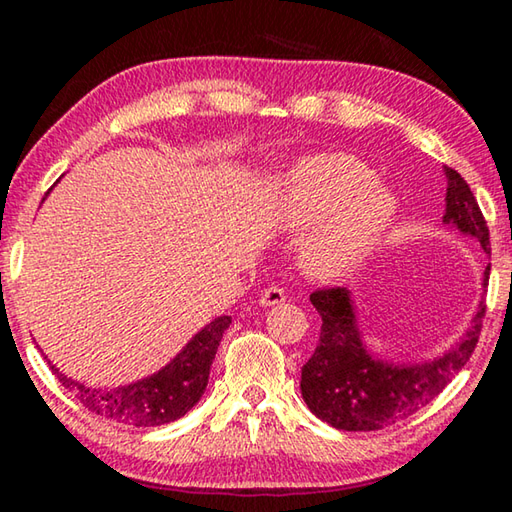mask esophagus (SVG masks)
<instances>
[{
	"instance_id": "34e87169",
	"label": "esophagus",
	"mask_w": 512,
	"mask_h": 512,
	"mask_svg": "<svg viewBox=\"0 0 512 512\" xmlns=\"http://www.w3.org/2000/svg\"><path fill=\"white\" fill-rule=\"evenodd\" d=\"M287 300V293L280 287H268L262 291V296H259V305L262 307H275V305H282V302Z\"/></svg>"
}]
</instances>
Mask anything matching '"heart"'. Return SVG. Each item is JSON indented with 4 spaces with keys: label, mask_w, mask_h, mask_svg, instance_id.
<instances>
[{
    "label": "heart",
    "mask_w": 512,
    "mask_h": 512,
    "mask_svg": "<svg viewBox=\"0 0 512 512\" xmlns=\"http://www.w3.org/2000/svg\"><path fill=\"white\" fill-rule=\"evenodd\" d=\"M397 198L375 171L348 153L302 158L271 192L275 223L298 239L300 268L314 280H339L366 262L397 216Z\"/></svg>",
    "instance_id": "heart-1"
}]
</instances>
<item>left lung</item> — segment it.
<instances>
[{"label":"left lung","mask_w":512,"mask_h":512,"mask_svg":"<svg viewBox=\"0 0 512 512\" xmlns=\"http://www.w3.org/2000/svg\"><path fill=\"white\" fill-rule=\"evenodd\" d=\"M445 178L447 207L443 221L463 235L474 237L485 253H490L488 225L470 185L452 167H445ZM488 275L490 266L483 273V287H488ZM309 300L323 325L314 354L302 366V400L316 418L343 431L391 427L427 406L470 361L485 316L481 302L461 343L443 357L415 366H395L372 357L366 350L348 291L341 287L318 289Z\"/></svg>","instance_id":"obj_1"}]
</instances>
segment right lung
I'll return each mask as SVG.
<instances>
[{"mask_svg": "<svg viewBox=\"0 0 512 512\" xmlns=\"http://www.w3.org/2000/svg\"><path fill=\"white\" fill-rule=\"evenodd\" d=\"M230 323V316L214 318L176 354V359L155 375L135 384L110 388V391H92L85 384L65 377L51 363L49 368L85 409L101 418L131 424V427H160V424L183 418L201 400L207 379H210L214 354Z\"/></svg>", "mask_w": 512, "mask_h": 512, "instance_id": "add662e5", "label": "right lung"}]
</instances>
